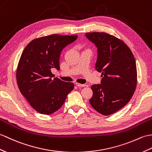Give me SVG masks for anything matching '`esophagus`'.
I'll return each mask as SVG.
<instances>
[{
  "label": "esophagus",
  "instance_id": "1",
  "mask_svg": "<svg viewBox=\"0 0 152 152\" xmlns=\"http://www.w3.org/2000/svg\"><path fill=\"white\" fill-rule=\"evenodd\" d=\"M75 85H76V86H77V87H85V86H86V85H85V84H81V83H77V82H76V83H75Z\"/></svg>",
  "mask_w": 152,
  "mask_h": 152
}]
</instances>
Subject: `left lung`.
<instances>
[{"label":"left lung","instance_id":"obj_1","mask_svg":"<svg viewBox=\"0 0 152 152\" xmlns=\"http://www.w3.org/2000/svg\"><path fill=\"white\" fill-rule=\"evenodd\" d=\"M97 48L95 69L102 73L100 84L91 86L89 100L95 110L104 115L118 111L128 103L137 86V66L129 48L122 41L104 32L86 34Z\"/></svg>","mask_w":152,"mask_h":152}]
</instances>
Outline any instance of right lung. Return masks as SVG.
Masks as SVG:
<instances>
[{"label":"right lung","mask_w":152,"mask_h":152,"mask_svg":"<svg viewBox=\"0 0 152 152\" xmlns=\"http://www.w3.org/2000/svg\"><path fill=\"white\" fill-rule=\"evenodd\" d=\"M77 36L52 34L31 41L24 48L17 69V82L21 94L41 114L58 111L74 89V83L54 77L51 69L59 70L63 49Z\"/></svg>","instance_id":"1"}]
</instances>
